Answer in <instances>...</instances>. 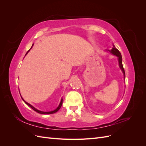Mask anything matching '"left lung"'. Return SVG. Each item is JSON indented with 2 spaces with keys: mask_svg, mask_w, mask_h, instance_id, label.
Wrapping results in <instances>:
<instances>
[{
  "mask_svg": "<svg viewBox=\"0 0 146 146\" xmlns=\"http://www.w3.org/2000/svg\"><path fill=\"white\" fill-rule=\"evenodd\" d=\"M114 47H113L112 49L111 50H108L110 53H111L112 54L116 55L118 57V61H119V67H120L121 69L122 70V71L123 74V76H124V78H125V70L123 68V65H122V55L121 54L120 52H119L117 48H115L114 46H113Z\"/></svg>",
  "mask_w": 146,
  "mask_h": 146,
  "instance_id": "obj_1",
  "label": "left lung"
}]
</instances>
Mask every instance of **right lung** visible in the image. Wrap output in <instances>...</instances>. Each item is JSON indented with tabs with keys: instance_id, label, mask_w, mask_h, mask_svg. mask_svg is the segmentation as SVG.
Here are the masks:
<instances>
[{
	"instance_id": "add662e5",
	"label": "right lung",
	"mask_w": 146,
	"mask_h": 146,
	"mask_svg": "<svg viewBox=\"0 0 146 146\" xmlns=\"http://www.w3.org/2000/svg\"><path fill=\"white\" fill-rule=\"evenodd\" d=\"M33 46V44L32 45V46ZM32 47H31L30 48V49H31V48H32ZM30 49H29L28 51H27V53H26V54H25V55H27V53L30 50ZM21 98L22 99H23V100H24V102L26 104H27V105H29V107H30V108H32L33 110H34V111H36L37 113H40V114H53V113H56V112H57V111H58V110L60 109V108H61V105H62V104H63V99H61V102H60V104H59V105H58V107H57L55 110H54V111H46V112H45V111H39V110H37V109H36V108H35V107H33V106L32 105H31L30 104H29V103H27V102H25L24 99H23V98H22V97H21Z\"/></svg>"
}]
</instances>
